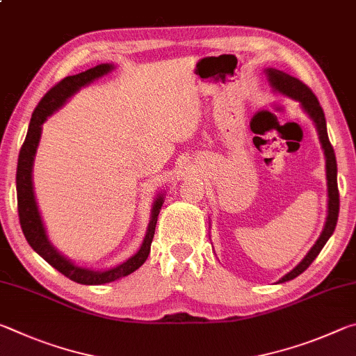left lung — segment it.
Wrapping results in <instances>:
<instances>
[{"label":"left lung","mask_w":356,"mask_h":356,"mask_svg":"<svg viewBox=\"0 0 356 356\" xmlns=\"http://www.w3.org/2000/svg\"><path fill=\"white\" fill-rule=\"evenodd\" d=\"M267 76L268 81L272 84L273 89L280 91L281 94L289 95L295 100H298L303 110L309 114V118L314 120L317 134H318V140L322 143L323 152H325V159H327V180H328V216H327V222H325L323 232L321 234V237L316 242V245L312 246L311 251L306 254V257L301 261L297 267H295L292 272H289L286 276H282L280 282H286L291 281L293 278H297L298 275L305 272L306 268L309 267L312 261L318 256V252L322 251L325 243L328 242V238L333 234L336 222H337V215H339V190H337V165H336V155H334V149L331 146V143L328 140V134H327V120H325V114L321 104H318L317 97L314 92L306 86L303 81H300L298 78L284 74V72L276 70V69H267Z\"/></svg>","instance_id":"1"}]
</instances>
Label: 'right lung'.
I'll list each match as a JSON object with an SVG mask.
<instances>
[{"label":"right lung","instance_id":"obj_1","mask_svg":"<svg viewBox=\"0 0 356 356\" xmlns=\"http://www.w3.org/2000/svg\"><path fill=\"white\" fill-rule=\"evenodd\" d=\"M111 69V64H100L97 67L81 72V74L78 75L65 76L64 80L56 83L55 86L40 99L39 105L35 106L31 116V122H29L25 143H23L19 154V165H17V207H19L22 231L25 234L28 243L31 245V248L38 252L39 256L44 257L53 268H56L59 273L67 276L72 281L88 286L105 284V282L124 278V276L134 273L135 270L140 268L141 265L146 262L150 251V243H152L155 234L156 218H159L161 204H163V197L159 196L154 202L152 220L149 222L146 238H144L140 251H138L135 256H131L129 261L118 265V267L106 270V272H99V270L94 272V270L81 268L78 267V265H74L64 256L59 254V252L53 248V245L48 242L44 222L40 220L38 204H35L34 200L33 161L40 140L42 124L45 122L47 118L55 113L58 108H61L65 104V100H67L70 95H74L81 86H86V84L94 81L95 78L108 74Z\"/></svg>","mask_w":356,"mask_h":356}]
</instances>
